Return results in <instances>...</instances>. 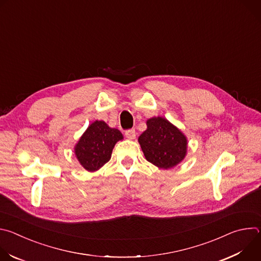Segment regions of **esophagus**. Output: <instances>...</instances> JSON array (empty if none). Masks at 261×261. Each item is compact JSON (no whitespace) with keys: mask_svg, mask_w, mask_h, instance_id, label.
I'll return each instance as SVG.
<instances>
[{"mask_svg":"<svg viewBox=\"0 0 261 261\" xmlns=\"http://www.w3.org/2000/svg\"><path fill=\"white\" fill-rule=\"evenodd\" d=\"M125 135H126V137H127L128 139L133 140V139H135V137H136V132H135V130H134V129L127 130V131L125 132Z\"/></svg>","mask_w":261,"mask_h":261,"instance_id":"esophagus-1","label":"esophagus"}]
</instances>
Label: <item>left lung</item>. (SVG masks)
Segmentation results:
<instances>
[{
    "instance_id": "left-lung-1",
    "label": "left lung",
    "mask_w": 261,
    "mask_h": 261,
    "mask_svg": "<svg viewBox=\"0 0 261 261\" xmlns=\"http://www.w3.org/2000/svg\"><path fill=\"white\" fill-rule=\"evenodd\" d=\"M138 142L145 159L158 168H173L187 156V136L163 117L146 121V130Z\"/></svg>"
}]
</instances>
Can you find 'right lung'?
I'll return each mask as SVG.
<instances>
[{"mask_svg":"<svg viewBox=\"0 0 261 261\" xmlns=\"http://www.w3.org/2000/svg\"><path fill=\"white\" fill-rule=\"evenodd\" d=\"M123 139L120 130L97 120L87 128L74 145V154L86 170L95 172L110 160L116 143Z\"/></svg>","mask_w":261,"mask_h":261,"instance_id":"obj_1","label":"right lung"}]
</instances>
